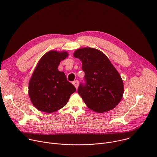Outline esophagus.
Instances as JSON below:
<instances>
[{"mask_svg": "<svg viewBox=\"0 0 157 157\" xmlns=\"http://www.w3.org/2000/svg\"><path fill=\"white\" fill-rule=\"evenodd\" d=\"M73 85H74V86L76 87V89H78V86H79V81H78V80H76V81H74L73 82Z\"/></svg>", "mask_w": 157, "mask_h": 157, "instance_id": "34e87169", "label": "esophagus"}]
</instances>
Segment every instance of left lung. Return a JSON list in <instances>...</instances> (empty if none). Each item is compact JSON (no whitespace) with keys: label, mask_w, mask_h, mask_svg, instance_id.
Here are the masks:
<instances>
[{"label":"left lung","mask_w":157,"mask_h":157,"mask_svg":"<svg viewBox=\"0 0 157 157\" xmlns=\"http://www.w3.org/2000/svg\"><path fill=\"white\" fill-rule=\"evenodd\" d=\"M74 56L82 62L85 83L78 92L88 108L99 113L114 109L121 101L123 80L106 55L92 48L77 49Z\"/></svg>","instance_id":"left-lung-1"}]
</instances>
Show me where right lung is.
Wrapping results in <instances>:
<instances>
[{
    "instance_id": "1",
    "label": "right lung",
    "mask_w": 157,
    "mask_h": 157,
    "mask_svg": "<svg viewBox=\"0 0 157 157\" xmlns=\"http://www.w3.org/2000/svg\"><path fill=\"white\" fill-rule=\"evenodd\" d=\"M66 52L49 51L39 61L29 81V95L32 103L40 111L51 113L67 104L76 88L58 70Z\"/></svg>"
}]
</instances>
